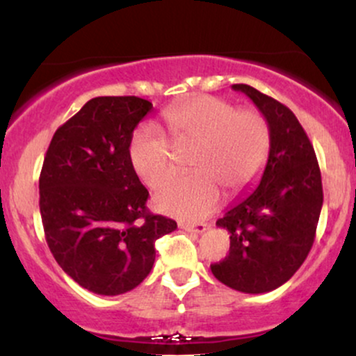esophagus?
I'll return each instance as SVG.
<instances>
[{
  "mask_svg": "<svg viewBox=\"0 0 356 356\" xmlns=\"http://www.w3.org/2000/svg\"><path fill=\"white\" fill-rule=\"evenodd\" d=\"M181 227L189 232H194V234H202V232H206L207 229H209V224L207 222H197V224L184 222V224H181Z\"/></svg>",
  "mask_w": 356,
  "mask_h": 356,
  "instance_id": "1",
  "label": "esophagus"
}]
</instances>
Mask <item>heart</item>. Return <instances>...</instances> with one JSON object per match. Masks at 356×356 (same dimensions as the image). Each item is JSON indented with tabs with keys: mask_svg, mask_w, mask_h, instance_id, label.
Returning a JSON list of instances; mask_svg holds the SVG:
<instances>
[{
	"mask_svg": "<svg viewBox=\"0 0 356 356\" xmlns=\"http://www.w3.org/2000/svg\"><path fill=\"white\" fill-rule=\"evenodd\" d=\"M167 129L177 149L194 147L192 175L167 181L155 194V207L179 219L209 216L220 201V190L236 195L257 181L266 165L271 132L257 110H236L218 97H194L165 108ZM129 161L150 189L174 172V150L154 124L138 127L130 138Z\"/></svg>",
	"mask_w": 356,
	"mask_h": 356,
	"instance_id": "obj_1",
	"label": "heart"
}]
</instances>
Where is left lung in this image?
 <instances>
[{
    "label": "left lung",
    "mask_w": 356,
    "mask_h": 356,
    "mask_svg": "<svg viewBox=\"0 0 356 356\" xmlns=\"http://www.w3.org/2000/svg\"><path fill=\"white\" fill-rule=\"evenodd\" d=\"M246 93L268 120L271 147L261 181L216 226L229 232V254L212 264L220 283L241 293H268L284 284L313 246L323 206L316 154L295 113L249 85Z\"/></svg>",
    "instance_id": "8db88e82"
}]
</instances>
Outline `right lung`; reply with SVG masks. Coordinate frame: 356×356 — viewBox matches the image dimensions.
I'll return each instance as SVG.
<instances>
[{
  "mask_svg": "<svg viewBox=\"0 0 356 356\" xmlns=\"http://www.w3.org/2000/svg\"><path fill=\"white\" fill-rule=\"evenodd\" d=\"M152 110L138 97L88 100L53 136L40 174V214L53 257L81 288L104 296L149 276L155 241L177 222L147 211L149 191L129 161L138 122Z\"/></svg>",
  "mask_w": 356,
  "mask_h": 356,
  "instance_id": "obj_1",
  "label": "right lung"
}]
</instances>
